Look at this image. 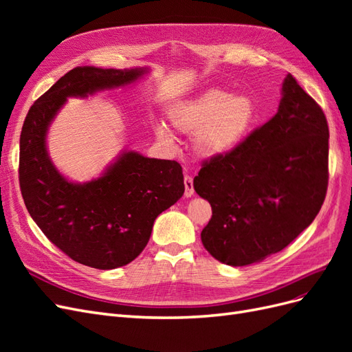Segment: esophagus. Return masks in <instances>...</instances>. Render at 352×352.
<instances>
[{
  "instance_id": "34e87169",
  "label": "esophagus",
  "mask_w": 352,
  "mask_h": 352,
  "mask_svg": "<svg viewBox=\"0 0 352 352\" xmlns=\"http://www.w3.org/2000/svg\"><path fill=\"white\" fill-rule=\"evenodd\" d=\"M184 182H185V197H186V198L192 197L194 192H195V190H194V179H192V176L186 175L185 179H184Z\"/></svg>"
}]
</instances>
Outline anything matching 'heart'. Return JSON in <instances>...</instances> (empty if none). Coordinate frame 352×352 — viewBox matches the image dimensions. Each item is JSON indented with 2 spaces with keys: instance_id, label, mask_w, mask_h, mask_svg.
<instances>
[{
  "instance_id": "1",
  "label": "heart",
  "mask_w": 352,
  "mask_h": 352,
  "mask_svg": "<svg viewBox=\"0 0 352 352\" xmlns=\"http://www.w3.org/2000/svg\"><path fill=\"white\" fill-rule=\"evenodd\" d=\"M257 105L247 95L232 97L230 92L208 89L197 98L177 104L168 119L180 133L194 135L195 151L202 157H221L242 144L257 122ZM155 135L166 145L173 138L164 127H155Z\"/></svg>"
}]
</instances>
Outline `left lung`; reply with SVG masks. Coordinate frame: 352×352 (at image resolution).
Masks as SVG:
<instances>
[{
  "instance_id": "8db88e82",
  "label": "left lung",
  "mask_w": 352,
  "mask_h": 352,
  "mask_svg": "<svg viewBox=\"0 0 352 352\" xmlns=\"http://www.w3.org/2000/svg\"><path fill=\"white\" fill-rule=\"evenodd\" d=\"M327 180L326 116L287 74L278 113L233 151L206 160L195 176L212 211L202 245L233 267L282 251L318 214Z\"/></svg>"
}]
</instances>
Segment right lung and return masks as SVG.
I'll list each match as a JSON object with an SVG mask.
<instances>
[{"label": "right lung", "mask_w": 352, "mask_h": 352, "mask_svg": "<svg viewBox=\"0 0 352 352\" xmlns=\"http://www.w3.org/2000/svg\"><path fill=\"white\" fill-rule=\"evenodd\" d=\"M145 72L74 67L34 102L20 133L19 184L30 217L57 248L94 269L122 267L142 252L157 216L185 192L182 167L127 151L101 177L73 184L48 157V126L67 97L123 87Z\"/></svg>", "instance_id": "add662e5"}]
</instances>
